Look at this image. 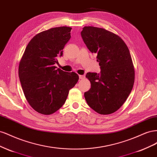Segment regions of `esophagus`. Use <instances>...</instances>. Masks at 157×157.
<instances>
[{
	"label": "esophagus",
	"mask_w": 157,
	"mask_h": 157,
	"mask_svg": "<svg viewBox=\"0 0 157 157\" xmlns=\"http://www.w3.org/2000/svg\"><path fill=\"white\" fill-rule=\"evenodd\" d=\"M85 78L84 75H79V78L80 79H84Z\"/></svg>",
	"instance_id": "esophagus-1"
}]
</instances>
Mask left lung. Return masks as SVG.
Instances as JSON below:
<instances>
[{"mask_svg":"<svg viewBox=\"0 0 157 157\" xmlns=\"http://www.w3.org/2000/svg\"><path fill=\"white\" fill-rule=\"evenodd\" d=\"M81 36L88 49L97 54L99 73H87L91 88L84 93L88 105L101 115L117 111L129 96L134 69L129 49L120 36L102 28L84 27Z\"/></svg>","mask_w":157,"mask_h":157,"instance_id":"left-lung-1","label":"left lung"}]
</instances>
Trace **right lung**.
<instances>
[{"label": "right lung", "mask_w": 157, "mask_h": 157, "mask_svg": "<svg viewBox=\"0 0 157 157\" xmlns=\"http://www.w3.org/2000/svg\"><path fill=\"white\" fill-rule=\"evenodd\" d=\"M72 28H52L35 35L27 44L19 65L23 93L33 109L51 115L63 106L78 75L58 69V58L71 38Z\"/></svg>", "instance_id": "1"}]
</instances>
